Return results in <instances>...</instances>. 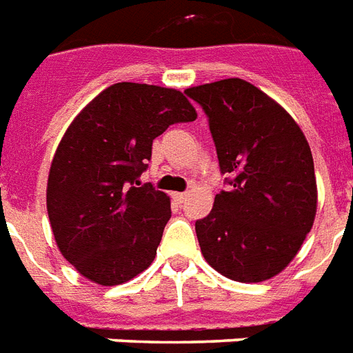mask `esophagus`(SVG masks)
I'll use <instances>...</instances> for the list:
<instances>
[{
  "label": "esophagus",
  "mask_w": 353,
  "mask_h": 353,
  "mask_svg": "<svg viewBox=\"0 0 353 353\" xmlns=\"http://www.w3.org/2000/svg\"><path fill=\"white\" fill-rule=\"evenodd\" d=\"M172 199H174L177 205H181V203H185V199H187V194L174 192V194H172Z\"/></svg>",
  "instance_id": "obj_1"
}]
</instances>
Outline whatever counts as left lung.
<instances>
[{"mask_svg": "<svg viewBox=\"0 0 353 353\" xmlns=\"http://www.w3.org/2000/svg\"><path fill=\"white\" fill-rule=\"evenodd\" d=\"M203 108L229 190L196 221L205 260L236 282H263L295 258L317 212L310 144L284 108L241 79L185 90Z\"/></svg>", "mask_w": 353, "mask_h": 353, "instance_id": "8db88e82", "label": "left lung"}]
</instances>
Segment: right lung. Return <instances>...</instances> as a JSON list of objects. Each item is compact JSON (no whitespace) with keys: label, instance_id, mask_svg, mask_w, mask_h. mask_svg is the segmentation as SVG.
<instances>
[{"label":"right lung","instance_id":"obj_1","mask_svg":"<svg viewBox=\"0 0 353 353\" xmlns=\"http://www.w3.org/2000/svg\"><path fill=\"white\" fill-rule=\"evenodd\" d=\"M198 117L181 91L119 82L97 95L63 133L47 181V214L63 258L91 282L124 284L154 262L170 198L138 187L152 143Z\"/></svg>","mask_w":353,"mask_h":353}]
</instances>
